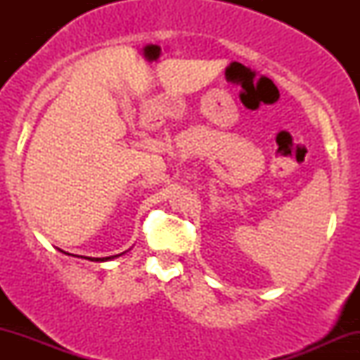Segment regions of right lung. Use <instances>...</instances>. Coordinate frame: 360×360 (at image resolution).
Here are the masks:
<instances>
[{"instance_id":"right-lung-1","label":"right lung","mask_w":360,"mask_h":360,"mask_svg":"<svg viewBox=\"0 0 360 360\" xmlns=\"http://www.w3.org/2000/svg\"><path fill=\"white\" fill-rule=\"evenodd\" d=\"M64 252V250H60ZM64 254H68V252H64ZM125 252H122V254L118 255H110V257H84V255H74V257H81V259H88V260H93V262H106V260H111V259H117L120 255H123ZM68 255H72V254H68Z\"/></svg>"}]
</instances>
